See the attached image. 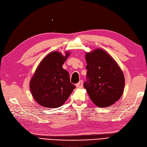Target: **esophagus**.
<instances>
[{
    "label": "esophagus",
    "instance_id": "34e87169",
    "mask_svg": "<svg viewBox=\"0 0 147 147\" xmlns=\"http://www.w3.org/2000/svg\"><path fill=\"white\" fill-rule=\"evenodd\" d=\"M82 86H83V81H82V80H80V81L76 84V87L78 88H82Z\"/></svg>",
    "mask_w": 147,
    "mask_h": 147
}]
</instances>
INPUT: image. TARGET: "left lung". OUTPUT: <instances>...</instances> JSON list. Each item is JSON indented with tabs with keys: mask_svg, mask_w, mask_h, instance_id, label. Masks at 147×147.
<instances>
[{
	"mask_svg": "<svg viewBox=\"0 0 147 147\" xmlns=\"http://www.w3.org/2000/svg\"><path fill=\"white\" fill-rule=\"evenodd\" d=\"M87 80L84 87L98 107H107L118 101L123 94L124 74L116 61L106 51L96 49L86 53Z\"/></svg>",
	"mask_w": 147,
	"mask_h": 147,
	"instance_id": "1",
	"label": "left lung"
}]
</instances>
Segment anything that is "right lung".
Here are the masks:
<instances>
[{
	"label": "right lung",
	"mask_w": 147,
	"mask_h": 147,
	"mask_svg": "<svg viewBox=\"0 0 147 147\" xmlns=\"http://www.w3.org/2000/svg\"><path fill=\"white\" fill-rule=\"evenodd\" d=\"M70 55L58 51L48 54L42 60L30 82L32 96L41 106L58 108L64 104L76 88L62 65Z\"/></svg>",
	"instance_id": "obj_1"
}]
</instances>
